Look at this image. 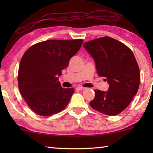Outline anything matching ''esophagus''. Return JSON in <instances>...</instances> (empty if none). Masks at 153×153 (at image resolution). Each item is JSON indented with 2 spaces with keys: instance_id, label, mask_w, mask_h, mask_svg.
<instances>
[{
  "instance_id": "esophagus-1",
  "label": "esophagus",
  "mask_w": 153,
  "mask_h": 153,
  "mask_svg": "<svg viewBox=\"0 0 153 153\" xmlns=\"http://www.w3.org/2000/svg\"><path fill=\"white\" fill-rule=\"evenodd\" d=\"M86 89V88H84V87H82V86H78L76 88V90H84Z\"/></svg>"
}]
</instances>
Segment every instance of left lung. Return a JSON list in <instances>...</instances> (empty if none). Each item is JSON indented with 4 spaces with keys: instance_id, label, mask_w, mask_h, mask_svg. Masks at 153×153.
I'll return each mask as SVG.
<instances>
[{
    "instance_id": "left-lung-1",
    "label": "left lung",
    "mask_w": 153,
    "mask_h": 153,
    "mask_svg": "<svg viewBox=\"0 0 153 153\" xmlns=\"http://www.w3.org/2000/svg\"><path fill=\"white\" fill-rule=\"evenodd\" d=\"M94 59L99 77H105L107 91L95 90L90 105L105 115L114 116L129 105L138 90L140 74L134 54L122 42L108 36L84 42Z\"/></svg>"
}]
</instances>
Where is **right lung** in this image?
<instances>
[{
	"instance_id": "1",
	"label": "right lung",
	"mask_w": 153,
	"mask_h": 153,
	"mask_svg": "<svg viewBox=\"0 0 153 153\" xmlns=\"http://www.w3.org/2000/svg\"><path fill=\"white\" fill-rule=\"evenodd\" d=\"M83 40H49L31 46L21 59L18 86L33 112L51 116L63 110L74 93L59 81L63 69L81 48Z\"/></svg>"
}]
</instances>
